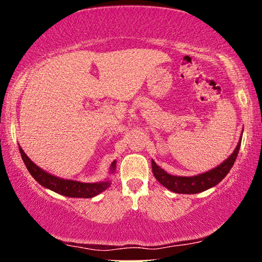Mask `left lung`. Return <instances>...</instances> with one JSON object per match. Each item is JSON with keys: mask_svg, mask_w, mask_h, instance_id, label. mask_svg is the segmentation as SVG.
Here are the masks:
<instances>
[{"mask_svg": "<svg viewBox=\"0 0 262 262\" xmlns=\"http://www.w3.org/2000/svg\"><path fill=\"white\" fill-rule=\"evenodd\" d=\"M241 141L242 135L237 143V146H236L231 155L221 164H218L216 168H212V169L205 171V173L194 175V177H175V175H170L167 171H164L160 166H157L155 161H151L154 177L156 178V180L161 185H163L169 191L175 193L195 194V193L206 191V189L214 187V186L220 184L225 178V175L230 171L231 167L234 166L236 161V157H237Z\"/></svg>", "mask_w": 262, "mask_h": 262, "instance_id": "obj_1", "label": "left lung"}]
</instances>
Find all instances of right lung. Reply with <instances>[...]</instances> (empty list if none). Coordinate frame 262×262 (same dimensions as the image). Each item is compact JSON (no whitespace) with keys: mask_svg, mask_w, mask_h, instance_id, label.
Returning <instances> with one entry per match:
<instances>
[{"mask_svg":"<svg viewBox=\"0 0 262 262\" xmlns=\"http://www.w3.org/2000/svg\"><path fill=\"white\" fill-rule=\"evenodd\" d=\"M19 150L25 166H26L27 170L30 171L32 177L35 179V181L44 186L45 188L51 189V191L58 193V194L69 196V198H93V196L106 191L111 186L110 179L98 182H81L58 178L56 175L48 173V171L41 169L40 167H38L34 162H32V160L25 154L21 146H19ZM116 164V161H113L110 167V174H114L117 168Z\"/></svg>","mask_w":262,"mask_h":262,"instance_id":"obj_1","label":"right lung"}]
</instances>
